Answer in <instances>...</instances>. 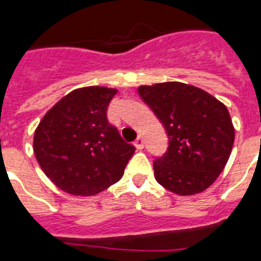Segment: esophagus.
<instances>
[{"label": "esophagus", "mask_w": 261, "mask_h": 261, "mask_svg": "<svg viewBox=\"0 0 261 261\" xmlns=\"http://www.w3.org/2000/svg\"><path fill=\"white\" fill-rule=\"evenodd\" d=\"M134 146L137 147V149H138V150H142L143 146H145V142H143V138H142V137H138V138L135 139Z\"/></svg>", "instance_id": "obj_1"}]
</instances>
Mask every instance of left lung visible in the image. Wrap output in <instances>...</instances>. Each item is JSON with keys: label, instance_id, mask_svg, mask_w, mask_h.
Listing matches in <instances>:
<instances>
[{"label": "left lung", "instance_id": "1", "mask_svg": "<svg viewBox=\"0 0 261 261\" xmlns=\"http://www.w3.org/2000/svg\"><path fill=\"white\" fill-rule=\"evenodd\" d=\"M138 93L169 138L168 151L153 165L157 182L180 196L206 191L223 171L234 143L226 106L206 90L174 81L141 85Z\"/></svg>", "mask_w": 261, "mask_h": 261}]
</instances>
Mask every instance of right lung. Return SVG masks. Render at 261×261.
Masks as SVG:
<instances>
[{"mask_svg": "<svg viewBox=\"0 0 261 261\" xmlns=\"http://www.w3.org/2000/svg\"><path fill=\"white\" fill-rule=\"evenodd\" d=\"M116 92L107 87L71 90L36 127V161L63 192L93 196L122 178L135 147L107 119V108Z\"/></svg>", "mask_w": 261, "mask_h": 261, "instance_id": "1", "label": "right lung"}]
</instances>
